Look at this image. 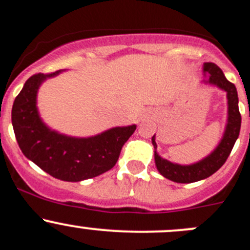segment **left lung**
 <instances>
[{
  "label": "left lung",
  "mask_w": 250,
  "mask_h": 250,
  "mask_svg": "<svg viewBox=\"0 0 250 250\" xmlns=\"http://www.w3.org/2000/svg\"><path fill=\"white\" fill-rule=\"evenodd\" d=\"M203 72L205 80L201 81L204 84L216 87L221 91L226 92L227 98V120H226L225 131L216 148L204 157L198 162L191 165H179L170 162L163 158L157 152L156 135L152 136V145L154 147V163L157 170L167 179L175 183H195L203 180L217 172L223 163L227 161L230 151L233 148L237 139L239 136L242 118L238 108V93L233 83H230L223 75L222 70L212 62H205L203 66Z\"/></svg>",
  "instance_id": "obj_1"
}]
</instances>
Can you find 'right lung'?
I'll use <instances>...</instances> for the list:
<instances>
[{
	"label": "right lung",
	"mask_w": 250,
	"mask_h": 250,
	"mask_svg": "<svg viewBox=\"0 0 250 250\" xmlns=\"http://www.w3.org/2000/svg\"><path fill=\"white\" fill-rule=\"evenodd\" d=\"M65 70L32 76L14 99L12 125L23 154L44 172L65 182L98 177L115 166L136 125L116 126L94 136L75 137L47 126L38 109V92L47 78Z\"/></svg>",
	"instance_id": "1"
}]
</instances>
